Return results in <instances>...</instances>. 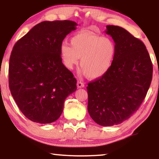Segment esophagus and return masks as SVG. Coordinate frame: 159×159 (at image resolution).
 Segmentation results:
<instances>
[{"label":"esophagus","mask_w":159,"mask_h":159,"mask_svg":"<svg viewBox=\"0 0 159 159\" xmlns=\"http://www.w3.org/2000/svg\"><path fill=\"white\" fill-rule=\"evenodd\" d=\"M77 85V88H84V84L83 83V82H80V81H78Z\"/></svg>","instance_id":"obj_1"}]
</instances>
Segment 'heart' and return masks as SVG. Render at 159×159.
Here are the masks:
<instances>
[{
    "mask_svg": "<svg viewBox=\"0 0 159 159\" xmlns=\"http://www.w3.org/2000/svg\"><path fill=\"white\" fill-rule=\"evenodd\" d=\"M71 46L64 43L60 55L64 66L72 69L80 58L82 72L91 79H97L109 71L116 53V45L111 38L102 37L90 31L74 35Z\"/></svg>",
    "mask_w": 159,
    "mask_h": 159,
    "instance_id": "heart-1",
    "label": "heart"
}]
</instances>
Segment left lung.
I'll list each match as a JSON object with an SVG mask.
<instances>
[{"label":"left lung","mask_w":159,"mask_h":159,"mask_svg":"<svg viewBox=\"0 0 159 159\" xmlns=\"http://www.w3.org/2000/svg\"><path fill=\"white\" fill-rule=\"evenodd\" d=\"M105 32L116 53L109 71L88 84V111L99 125L113 126L138 110L151 85L153 64L144 43L124 28L107 25Z\"/></svg>","instance_id":"1"}]
</instances>
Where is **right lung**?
Returning <instances> with one entry per match:
<instances>
[{
  "label": "right lung",
  "instance_id": "add662e5",
  "mask_svg": "<svg viewBox=\"0 0 159 159\" xmlns=\"http://www.w3.org/2000/svg\"><path fill=\"white\" fill-rule=\"evenodd\" d=\"M77 26L69 20L42 21L13 48L8 67L11 93L23 114L34 122L57 120L65 99L77 90V80L60 55L63 40Z\"/></svg>",
  "mask_w": 159,
  "mask_h": 159
}]
</instances>
